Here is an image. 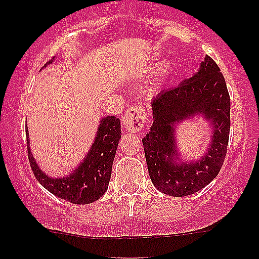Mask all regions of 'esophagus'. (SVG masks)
I'll return each mask as SVG.
<instances>
[{
  "mask_svg": "<svg viewBox=\"0 0 259 259\" xmlns=\"http://www.w3.org/2000/svg\"><path fill=\"white\" fill-rule=\"evenodd\" d=\"M123 124L130 132L139 133L144 129L146 124V114L141 106H135L129 108L123 117Z\"/></svg>",
  "mask_w": 259,
  "mask_h": 259,
  "instance_id": "esophagus-1",
  "label": "esophagus"
}]
</instances>
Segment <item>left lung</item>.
Masks as SVG:
<instances>
[{"instance_id":"1","label":"left lung","mask_w":259,"mask_h":259,"mask_svg":"<svg viewBox=\"0 0 259 259\" xmlns=\"http://www.w3.org/2000/svg\"><path fill=\"white\" fill-rule=\"evenodd\" d=\"M152 111L153 124L142 144L153 185L174 197L200 191L221 171L230 133V96L215 62L207 56L194 76L154 97ZM196 114H203L215 126L212 142L201 160L177 163L175 127Z\"/></svg>"}]
</instances>
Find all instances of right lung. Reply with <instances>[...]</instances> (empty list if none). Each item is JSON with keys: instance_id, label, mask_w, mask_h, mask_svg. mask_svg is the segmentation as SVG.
<instances>
[{"instance_id": "1", "label": "right lung", "mask_w": 259, "mask_h": 259, "mask_svg": "<svg viewBox=\"0 0 259 259\" xmlns=\"http://www.w3.org/2000/svg\"><path fill=\"white\" fill-rule=\"evenodd\" d=\"M52 62L49 61L46 64ZM45 64V67H46ZM26 142L29 144L28 129ZM121 136L119 118L111 115L101 120L97 135L84 162L69 177L53 179L41 171L31 156L28 145V157L35 178L45 189L62 200L74 204H88L97 201L108 189L112 164Z\"/></svg>"}]
</instances>
